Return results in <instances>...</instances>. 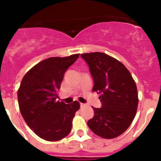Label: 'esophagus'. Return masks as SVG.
<instances>
[{
    "instance_id": "esophagus-1",
    "label": "esophagus",
    "mask_w": 161,
    "mask_h": 161,
    "mask_svg": "<svg viewBox=\"0 0 161 161\" xmlns=\"http://www.w3.org/2000/svg\"><path fill=\"white\" fill-rule=\"evenodd\" d=\"M86 104H82V103H81V104H80L81 108H84V107H86Z\"/></svg>"
}]
</instances>
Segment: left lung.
I'll list each match as a JSON object with an SVG mask.
<instances>
[{
    "mask_svg": "<svg viewBox=\"0 0 161 161\" xmlns=\"http://www.w3.org/2000/svg\"><path fill=\"white\" fill-rule=\"evenodd\" d=\"M94 82L93 91L100 94L101 108H93L89 129L104 138L120 136L129 128L138 108L137 87L122 63L104 53H82Z\"/></svg>",
    "mask_w": 161,
    "mask_h": 161,
    "instance_id": "1",
    "label": "left lung"
}]
</instances>
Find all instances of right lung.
Masks as SVG:
<instances>
[{"label":"right lung","instance_id":"add662e5","mask_svg":"<svg viewBox=\"0 0 161 161\" xmlns=\"http://www.w3.org/2000/svg\"><path fill=\"white\" fill-rule=\"evenodd\" d=\"M79 53L65 57H50L38 63L24 75L17 92L20 112L37 136L50 142L65 138L72 129L79 103L57 101L66 69Z\"/></svg>","mask_w":161,"mask_h":161}]
</instances>
